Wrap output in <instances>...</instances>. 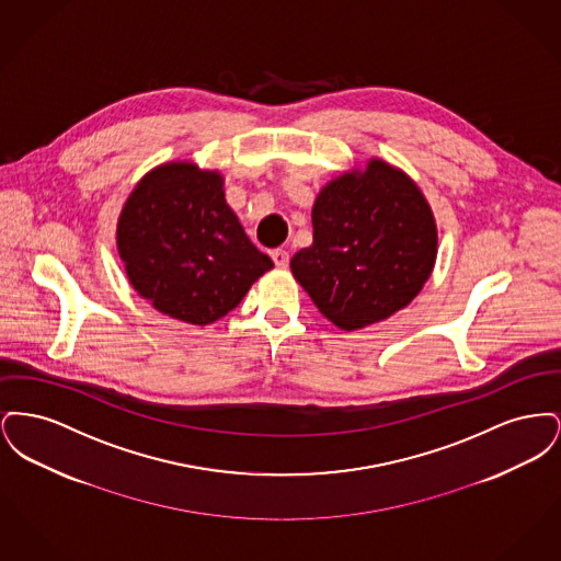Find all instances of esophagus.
I'll list each match as a JSON object with an SVG mask.
<instances>
[{
  "mask_svg": "<svg viewBox=\"0 0 561 561\" xmlns=\"http://www.w3.org/2000/svg\"><path fill=\"white\" fill-rule=\"evenodd\" d=\"M271 259L275 263V267L286 268L290 263V254L286 250H271Z\"/></svg>",
  "mask_w": 561,
  "mask_h": 561,
  "instance_id": "esophagus-1",
  "label": "esophagus"
}]
</instances>
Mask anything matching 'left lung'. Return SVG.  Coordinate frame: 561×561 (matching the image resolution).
<instances>
[{
    "label": "left lung",
    "mask_w": 561,
    "mask_h": 561,
    "mask_svg": "<svg viewBox=\"0 0 561 561\" xmlns=\"http://www.w3.org/2000/svg\"><path fill=\"white\" fill-rule=\"evenodd\" d=\"M313 245L294 254V277L343 330L387 320L431 275L437 229L427 199L400 170L373 160L343 174L313 206Z\"/></svg>",
    "instance_id": "1"
}]
</instances>
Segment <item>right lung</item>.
Instances as JSON below:
<instances>
[{
  "instance_id": "1",
  "label": "right lung",
  "mask_w": 561,
  "mask_h": 561,
  "mask_svg": "<svg viewBox=\"0 0 561 561\" xmlns=\"http://www.w3.org/2000/svg\"><path fill=\"white\" fill-rule=\"evenodd\" d=\"M117 250L136 293L195 325L225 318L273 267L227 206L220 174L185 161L136 185L117 222Z\"/></svg>"
}]
</instances>
